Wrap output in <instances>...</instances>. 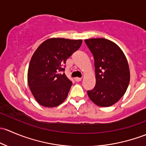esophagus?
I'll use <instances>...</instances> for the list:
<instances>
[{"mask_svg":"<svg viewBox=\"0 0 146 146\" xmlns=\"http://www.w3.org/2000/svg\"><path fill=\"white\" fill-rule=\"evenodd\" d=\"M82 78H80V77H76V78H74L75 81H76V82H80V81L82 80Z\"/></svg>","mask_w":146,"mask_h":146,"instance_id":"esophagus-1","label":"esophagus"}]
</instances>
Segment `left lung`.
I'll use <instances>...</instances> for the list:
<instances>
[{
    "label": "left lung",
    "mask_w": 146,
    "mask_h": 146,
    "mask_svg": "<svg viewBox=\"0 0 146 146\" xmlns=\"http://www.w3.org/2000/svg\"><path fill=\"white\" fill-rule=\"evenodd\" d=\"M94 58L96 86L87 91L96 106L109 107L124 96L130 81L129 64L119 47L106 38L86 39Z\"/></svg>",
    "instance_id": "1"
}]
</instances>
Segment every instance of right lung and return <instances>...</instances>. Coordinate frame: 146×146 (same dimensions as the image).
I'll list each match as a JSON object with an SVG mask.
<instances>
[{"label":"right lung","instance_id":"obj_1","mask_svg":"<svg viewBox=\"0 0 146 146\" xmlns=\"http://www.w3.org/2000/svg\"><path fill=\"white\" fill-rule=\"evenodd\" d=\"M82 40L51 38L43 41L33 54L27 80L31 94L42 106H58L67 98L72 82L63 68L66 60L80 48Z\"/></svg>","mask_w":146,"mask_h":146}]
</instances>
